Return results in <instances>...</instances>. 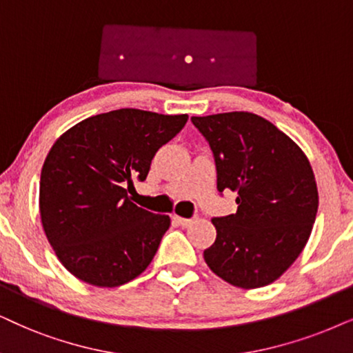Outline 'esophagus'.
I'll list each match as a JSON object with an SVG mask.
<instances>
[{"instance_id": "1", "label": "esophagus", "mask_w": 353, "mask_h": 353, "mask_svg": "<svg viewBox=\"0 0 353 353\" xmlns=\"http://www.w3.org/2000/svg\"><path fill=\"white\" fill-rule=\"evenodd\" d=\"M172 220L176 221L177 225L184 226V228H185V226H189L190 223H192V220H189V218H182V216H177V215H174V216H172Z\"/></svg>"}]
</instances>
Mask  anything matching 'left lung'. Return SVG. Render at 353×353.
I'll use <instances>...</instances> for the list:
<instances>
[{
	"mask_svg": "<svg viewBox=\"0 0 353 353\" xmlns=\"http://www.w3.org/2000/svg\"><path fill=\"white\" fill-rule=\"evenodd\" d=\"M216 163V189L236 192L238 210L213 218L216 239L207 265L239 288H261L296 261L318 213V187L306 154L261 115L192 117Z\"/></svg>",
	"mask_w": 353,
	"mask_h": 353,
	"instance_id": "obj_1",
	"label": "left lung"
}]
</instances>
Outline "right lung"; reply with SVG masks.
Returning a JSON list of instances; mask_svg holds the SVG:
<instances>
[{
    "label": "right lung",
    "instance_id": "right-lung-1",
    "mask_svg": "<svg viewBox=\"0 0 353 353\" xmlns=\"http://www.w3.org/2000/svg\"><path fill=\"white\" fill-rule=\"evenodd\" d=\"M187 119L119 109L81 120L53 143L40 174V221L71 275L114 288L150 265L171 218L137 207L125 187L146 179L156 151Z\"/></svg>",
    "mask_w": 353,
    "mask_h": 353
}]
</instances>
